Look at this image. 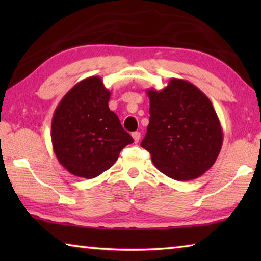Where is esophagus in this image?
I'll return each mask as SVG.
<instances>
[{
	"mask_svg": "<svg viewBox=\"0 0 261 261\" xmlns=\"http://www.w3.org/2000/svg\"><path fill=\"white\" fill-rule=\"evenodd\" d=\"M132 138H134L135 143H138L139 139H140V132H138V131L134 132V134H132Z\"/></svg>",
	"mask_w": 261,
	"mask_h": 261,
	"instance_id": "esophagus-1",
	"label": "esophagus"
}]
</instances>
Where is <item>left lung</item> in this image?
<instances>
[{
	"label": "left lung",
	"instance_id": "obj_1",
	"mask_svg": "<svg viewBox=\"0 0 261 261\" xmlns=\"http://www.w3.org/2000/svg\"><path fill=\"white\" fill-rule=\"evenodd\" d=\"M149 124L141 147L168 177L190 180L214 165L223 131L211 100L190 82L171 78L161 91L149 88Z\"/></svg>",
	"mask_w": 261,
	"mask_h": 261
}]
</instances>
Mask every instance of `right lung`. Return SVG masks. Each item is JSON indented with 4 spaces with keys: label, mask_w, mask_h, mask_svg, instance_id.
I'll list each match as a JSON object with an SVG mask.
<instances>
[{
    "label": "right lung",
    "mask_w": 261,
    "mask_h": 261,
    "mask_svg": "<svg viewBox=\"0 0 261 261\" xmlns=\"http://www.w3.org/2000/svg\"><path fill=\"white\" fill-rule=\"evenodd\" d=\"M109 98L102 79L88 77L62 98L53 115V149L61 165L78 177L101 175L126 145L134 143L109 109Z\"/></svg>",
    "instance_id": "obj_1"
}]
</instances>
